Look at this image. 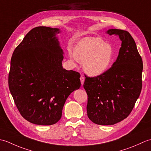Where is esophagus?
Wrapping results in <instances>:
<instances>
[{"label": "esophagus", "mask_w": 151, "mask_h": 151, "mask_svg": "<svg viewBox=\"0 0 151 151\" xmlns=\"http://www.w3.org/2000/svg\"><path fill=\"white\" fill-rule=\"evenodd\" d=\"M80 79H81V82L82 85H83V84H84V81H85V78L83 76H81V78H80Z\"/></svg>", "instance_id": "34e87169"}]
</instances>
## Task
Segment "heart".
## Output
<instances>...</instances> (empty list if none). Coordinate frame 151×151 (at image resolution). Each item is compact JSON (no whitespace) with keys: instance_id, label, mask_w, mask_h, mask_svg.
<instances>
[{"instance_id":"obj_1","label":"heart","mask_w":151,"mask_h":151,"mask_svg":"<svg viewBox=\"0 0 151 151\" xmlns=\"http://www.w3.org/2000/svg\"><path fill=\"white\" fill-rule=\"evenodd\" d=\"M73 56L83 63V69L88 75L96 76L102 75L111 66L114 49L100 37H84L76 44Z\"/></svg>"}]
</instances>
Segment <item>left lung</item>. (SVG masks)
I'll return each instance as SVG.
<instances>
[{
  "mask_svg": "<svg viewBox=\"0 0 151 151\" xmlns=\"http://www.w3.org/2000/svg\"><path fill=\"white\" fill-rule=\"evenodd\" d=\"M109 35L119 37L121 47L116 61L104 73L85 76L88 116L93 123L111 125L129 116L142 88L143 61L129 32L110 29Z\"/></svg>",
  "mask_w": 151,
  "mask_h": 151,
  "instance_id": "obj_1",
  "label": "left lung"
}]
</instances>
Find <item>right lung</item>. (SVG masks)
<instances>
[{"instance_id":"add662e5","label":"right lung","mask_w":151,"mask_h":151,"mask_svg":"<svg viewBox=\"0 0 151 151\" xmlns=\"http://www.w3.org/2000/svg\"><path fill=\"white\" fill-rule=\"evenodd\" d=\"M58 28L32 29L12 56L8 85L21 115L32 123L51 125L62 117L69 95L81 86L78 72L63 68Z\"/></svg>"}]
</instances>
